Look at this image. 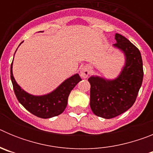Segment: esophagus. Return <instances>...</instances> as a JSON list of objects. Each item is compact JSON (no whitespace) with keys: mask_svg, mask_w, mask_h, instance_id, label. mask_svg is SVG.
<instances>
[{"mask_svg":"<svg viewBox=\"0 0 153 153\" xmlns=\"http://www.w3.org/2000/svg\"><path fill=\"white\" fill-rule=\"evenodd\" d=\"M80 76L82 78H86L88 77L89 74H90V69L88 67H83L80 69Z\"/></svg>","mask_w":153,"mask_h":153,"instance_id":"34e87169","label":"esophagus"}]
</instances>
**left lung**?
Segmentation results:
<instances>
[{"label": "left lung", "instance_id": "8db88e82", "mask_svg": "<svg viewBox=\"0 0 153 153\" xmlns=\"http://www.w3.org/2000/svg\"><path fill=\"white\" fill-rule=\"evenodd\" d=\"M113 47L125 56L120 74L114 79L91 76L90 108L96 116L111 119L127 111L133 105L143 79V60L140 51L125 36L116 33Z\"/></svg>", "mask_w": 153, "mask_h": 153}]
</instances>
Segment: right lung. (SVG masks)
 I'll use <instances>...</instances> for the list:
<instances>
[{
	"label": "right lung",
	"mask_w": 153,
	"mask_h": 153,
	"mask_svg": "<svg viewBox=\"0 0 153 153\" xmlns=\"http://www.w3.org/2000/svg\"><path fill=\"white\" fill-rule=\"evenodd\" d=\"M10 79L14 93L20 103L30 113L42 119L52 118L61 114L67 107L71 90L82 80L79 74H76L65 79L51 93L40 96L32 95L23 90L16 82L13 75V61L10 65Z\"/></svg>",
	"instance_id": "1"
}]
</instances>
